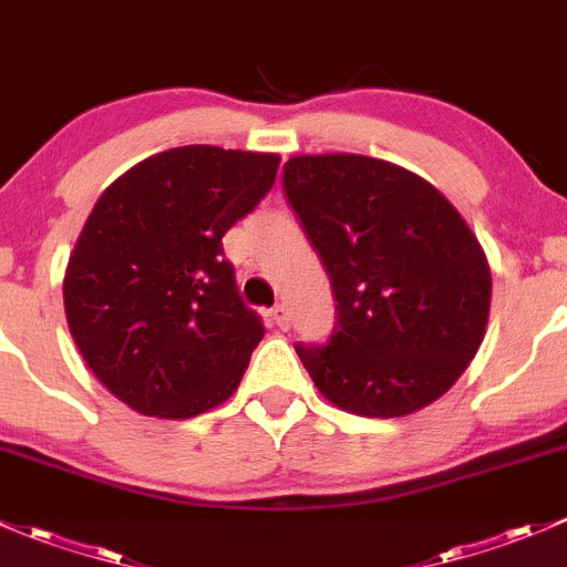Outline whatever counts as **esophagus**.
Listing matches in <instances>:
<instances>
[{
	"instance_id": "obj_1",
	"label": "esophagus",
	"mask_w": 567,
	"mask_h": 567,
	"mask_svg": "<svg viewBox=\"0 0 567 567\" xmlns=\"http://www.w3.org/2000/svg\"><path fill=\"white\" fill-rule=\"evenodd\" d=\"M271 318H274V323L279 326V329H288V326H290L288 307H285V305H277V307H274V310H271Z\"/></svg>"
}]
</instances>
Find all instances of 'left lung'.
Returning a JSON list of instances; mask_svg holds the SVG:
<instances>
[{"label":"left lung","instance_id":"obj_1","mask_svg":"<svg viewBox=\"0 0 567 567\" xmlns=\"http://www.w3.org/2000/svg\"><path fill=\"white\" fill-rule=\"evenodd\" d=\"M282 186L337 301L329 342L296 346L318 392L381 420L442 398L491 307L488 260L453 203L425 177L353 153L293 156Z\"/></svg>","mask_w":567,"mask_h":567}]
</instances>
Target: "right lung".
Returning a JSON list of instances; mask_svg holds the SVG:
<instances>
[{
  "mask_svg": "<svg viewBox=\"0 0 567 567\" xmlns=\"http://www.w3.org/2000/svg\"><path fill=\"white\" fill-rule=\"evenodd\" d=\"M277 167V153L173 147L120 175L84 221L62 282L68 329L95 379L140 414L188 420L241 384L266 329L221 238Z\"/></svg>",
  "mask_w": 567,
  "mask_h": 567,
  "instance_id": "right-lung-1",
  "label": "right lung"
}]
</instances>
